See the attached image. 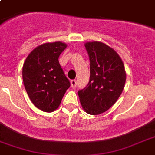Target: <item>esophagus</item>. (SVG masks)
Masks as SVG:
<instances>
[{
  "instance_id": "esophagus-1",
  "label": "esophagus",
  "mask_w": 155,
  "mask_h": 155,
  "mask_svg": "<svg viewBox=\"0 0 155 155\" xmlns=\"http://www.w3.org/2000/svg\"><path fill=\"white\" fill-rule=\"evenodd\" d=\"M76 85H77V82H76V80H72L71 81V87H72L73 89H75Z\"/></svg>"
}]
</instances>
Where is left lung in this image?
<instances>
[{
    "label": "left lung",
    "instance_id": "8db88e82",
    "mask_svg": "<svg viewBox=\"0 0 155 155\" xmlns=\"http://www.w3.org/2000/svg\"><path fill=\"white\" fill-rule=\"evenodd\" d=\"M90 59V80L78 95L83 109L91 115L106 112L117 102L125 84L126 73L115 50L101 42L84 44Z\"/></svg>",
    "mask_w": 155,
    "mask_h": 155
}]
</instances>
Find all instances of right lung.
Wrapping results in <instances>:
<instances>
[{
    "label": "right lung",
    "instance_id": "obj_1",
    "mask_svg": "<svg viewBox=\"0 0 155 155\" xmlns=\"http://www.w3.org/2000/svg\"><path fill=\"white\" fill-rule=\"evenodd\" d=\"M65 42H47L33 50L22 68L24 86L36 108L51 113L58 108L70 82L64 75L58 57Z\"/></svg>",
    "mask_w": 155,
    "mask_h": 155
}]
</instances>
